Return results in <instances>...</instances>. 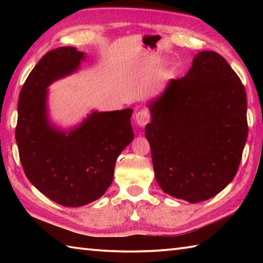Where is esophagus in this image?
Segmentation results:
<instances>
[{
	"instance_id": "1",
	"label": "esophagus",
	"mask_w": 263,
	"mask_h": 263,
	"mask_svg": "<svg viewBox=\"0 0 263 263\" xmlns=\"http://www.w3.org/2000/svg\"><path fill=\"white\" fill-rule=\"evenodd\" d=\"M149 118H151V115H149V111L147 110H139L138 112L135 115V121L138 124V125L144 127L146 124L149 122Z\"/></svg>"
}]
</instances>
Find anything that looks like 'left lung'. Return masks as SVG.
<instances>
[{
	"label": "left lung",
	"mask_w": 263,
	"mask_h": 263,
	"mask_svg": "<svg viewBox=\"0 0 263 263\" xmlns=\"http://www.w3.org/2000/svg\"><path fill=\"white\" fill-rule=\"evenodd\" d=\"M145 127L155 179L164 193L205 201L237 174L247 140V100L237 73L217 52L202 51L183 78L149 102Z\"/></svg>",
	"instance_id": "obj_1"
}]
</instances>
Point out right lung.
Returning a JSON list of instances; mask_svg holds the SVG:
<instances>
[{
	"label": "right lung",
	"instance_id": "obj_1",
	"mask_svg": "<svg viewBox=\"0 0 263 263\" xmlns=\"http://www.w3.org/2000/svg\"><path fill=\"white\" fill-rule=\"evenodd\" d=\"M84 58L75 47L47 52L31 70L18 99L16 141L29 181L60 205L77 208L103 196L116 160L133 139L132 109L94 111L66 133L47 118V87L75 72Z\"/></svg>",
	"mask_w": 263,
	"mask_h": 263
}]
</instances>
